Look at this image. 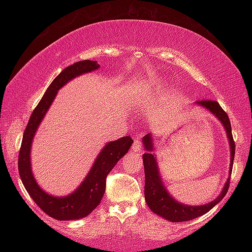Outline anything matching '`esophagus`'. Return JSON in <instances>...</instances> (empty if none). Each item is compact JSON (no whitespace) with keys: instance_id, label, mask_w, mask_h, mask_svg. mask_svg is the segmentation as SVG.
I'll return each mask as SVG.
<instances>
[{"instance_id":"34e87169","label":"esophagus","mask_w":252,"mask_h":252,"mask_svg":"<svg viewBox=\"0 0 252 252\" xmlns=\"http://www.w3.org/2000/svg\"><path fill=\"white\" fill-rule=\"evenodd\" d=\"M132 150H133L135 155H141L142 153V143L141 140H140V136H135L133 146H132Z\"/></svg>"}]
</instances>
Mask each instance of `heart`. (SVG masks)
<instances>
[{
  "instance_id": "b5f03b06",
  "label": "heart",
  "mask_w": 252,
  "mask_h": 252,
  "mask_svg": "<svg viewBox=\"0 0 252 252\" xmlns=\"http://www.w3.org/2000/svg\"><path fill=\"white\" fill-rule=\"evenodd\" d=\"M143 87H144V88L142 89V90H140V92H142V91H144V90H146V89L148 88V87H147V84H144V85H143Z\"/></svg>"
}]
</instances>
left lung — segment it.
<instances>
[{"mask_svg":"<svg viewBox=\"0 0 252 252\" xmlns=\"http://www.w3.org/2000/svg\"><path fill=\"white\" fill-rule=\"evenodd\" d=\"M197 104L201 108L208 110L213 114L221 125L224 127L225 134H227L229 147H230V167H229V177L225 181L222 190L220 191L218 197L212 200L209 203L201 204V206H191V204H185L179 202L174 199L171 193L169 192L167 187L162 181L159 164H158L157 156L155 153V138L152 133L144 135L142 143L144 146L143 153V165H144V176H146V185H144V198L148 207L156 215L162 217V218L170 221V222H181V221H189L198 218V217L204 215L208 211L217 206L227 193L230 183V176L232 171V164L234 159V142L231 132V123L228 118V114L224 112L220 104L217 101H197Z\"/></svg>","mask_w":252,"mask_h":252,"instance_id":"8db88e82","label":"left lung"}]
</instances>
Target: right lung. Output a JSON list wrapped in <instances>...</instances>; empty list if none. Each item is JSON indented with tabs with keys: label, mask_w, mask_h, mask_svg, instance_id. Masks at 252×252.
I'll list each match as a JSON object with an SVG mask.
<instances>
[{
	"label": "right lung",
	"mask_w": 252,
	"mask_h": 252,
	"mask_svg": "<svg viewBox=\"0 0 252 252\" xmlns=\"http://www.w3.org/2000/svg\"><path fill=\"white\" fill-rule=\"evenodd\" d=\"M99 67V63L91 60H84V61L76 62L65 67L50 84L39 104L33 110L23 134L19 155V172L21 180L33 201L46 215L57 220H79L90 215L99 206L103 197L106 176L118 163V161L129 151L133 143L131 136H122L120 139L106 143L95 158L84 180L80 183V186L73 192L67 195L57 197V195L45 192L33 176L31 161L33 139L45 114L48 113L51 104L53 103L58 91L76 76L90 73Z\"/></svg>",
	"instance_id": "right-lung-1"
}]
</instances>
